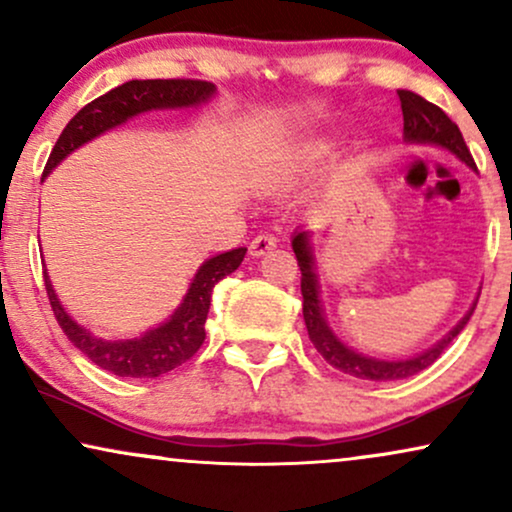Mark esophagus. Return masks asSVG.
Segmentation results:
<instances>
[{"instance_id":"obj_1","label":"esophagus","mask_w":512,"mask_h":512,"mask_svg":"<svg viewBox=\"0 0 512 512\" xmlns=\"http://www.w3.org/2000/svg\"><path fill=\"white\" fill-rule=\"evenodd\" d=\"M276 243H278L276 236L274 234H267V231H264V234L252 238L250 255L252 257H260V255H264V252H269L271 248H276Z\"/></svg>"}]
</instances>
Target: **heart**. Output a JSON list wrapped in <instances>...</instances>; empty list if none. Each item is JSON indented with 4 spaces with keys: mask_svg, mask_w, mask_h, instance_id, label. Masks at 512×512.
<instances>
[{
    "mask_svg": "<svg viewBox=\"0 0 512 512\" xmlns=\"http://www.w3.org/2000/svg\"><path fill=\"white\" fill-rule=\"evenodd\" d=\"M328 153H331V148L323 144V141H309V144L297 146L295 151L278 155V158L274 160V165L269 167V174L281 177V174H286V172L307 170V167L321 163Z\"/></svg>",
    "mask_w": 512,
    "mask_h": 512,
    "instance_id": "b5f03b06",
    "label": "heart"
}]
</instances>
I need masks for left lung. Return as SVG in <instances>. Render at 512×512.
<instances>
[{"instance_id":"8db88e82","label":"left lung","mask_w":512,"mask_h":512,"mask_svg":"<svg viewBox=\"0 0 512 512\" xmlns=\"http://www.w3.org/2000/svg\"><path fill=\"white\" fill-rule=\"evenodd\" d=\"M399 101H401V113H404V139L411 144H435L442 146L446 151H451L456 158H461L465 165L477 170L475 160H472L470 148L465 146L461 129L454 120L446 115L442 108L435 103L425 101L423 96L409 92V89H399ZM293 250L297 257V267L302 271V314L304 323H307L309 340L314 342L316 352L328 361L338 371L354 375L361 380H375V383H387V380H401L416 375L435 364L439 354L449 347V342L463 331L465 323L470 321L472 312H475V304L470 307V312L456 323V328H451L437 345L425 349L423 354L411 359L401 361H385V359H373L364 357V354L354 352L352 347H347L331 328H328L326 316H323V307L319 300V283H316V267H314V255L312 245H309L307 231H297L293 236Z\"/></svg>"}]
</instances>
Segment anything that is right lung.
I'll use <instances>...</instances> for the list:
<instances>
[{
    "instance_id": "add662e5",
    "label": "right lung",
    "mask_w": 512,
    "mask_h": 512,
    "mask_svg": "<svg viewBox=\"0 0 512 512\" xmlns=\"http://www.w3.org/2000/svg\"><path fill=\"white\" fill-rule=\"evenodd\" d=\"M215 84L205 80H129L108 94L99 96L82 108L58 137L56 146L44 167L42 177L54 170L66 155L92 141L108 129L122 125L134 115L153 111V108H189L212 99ZM245 248H236L222 255L210 257L193 276L189 293L174 314L158 328H151L141 338L132 340H103L82 328L68 316L63 304L51 288V281L44 271V286L58 326L68 335V340L87 354L103 371L120 375V378H158L189 361L205 342V319H208L212 288L241 267Z\"/></svg>"
}]
</instances>
